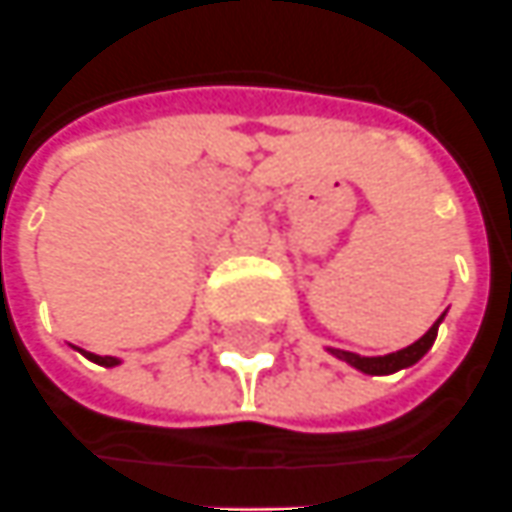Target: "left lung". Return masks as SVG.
I'll list each match as a JSON object with an SVG mask.
<instances>
[{"instance_id":"obj_1","label":"left lung","mask_w":512,"mask_h":512,"mask_svg":"<svg viewBox=\"0 0 512 512\" xmlns=\"http://www.w3.org/2000/svg\"><path fill=\"white\" fill-rule=\"evenodd\" d=\"M440 320H443V315H440L438 320L432 323V329L426 331L421 340H415V343L407 345V348H401V351L384 354V357H359V354L340 351V348H329V351L337 359L348 362L351 368L362 370V373H370V376H387V373H396V370H401V368H410V365H415L418 359L424 357L426 351L432 348V343H435V337H438Z\"/></svg>"}]
</instances>
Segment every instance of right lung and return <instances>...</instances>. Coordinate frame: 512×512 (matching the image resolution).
Wrapping results in <instances>:
<instances>
[{
    "instance_id": "add662e5",
    "label": "right lung",
    "mask_w": 512,
    "mask_h": 512,
    "mask_svg": "<svg viewBox=\"0 0 512 512\" xmlns=\"http://www.w3.org/2000/svg\"><path fill=\"white\" fill-rule=\"evenodd\" d=\"M91 362H97V365H105V368H114V365H119V359L116 357H100V354H86Z\"/></svg>"
}]
</instances>
